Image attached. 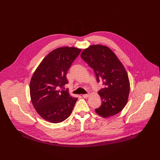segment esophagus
<instances>
[{"instance_id": "esophagus-1", "label": "esophagus", "mask_w": 160, "mask_h": 160, "mask_svg": "<svg viewBox=\"0 0 160 160\" xmlns=\"http://www.w3.org/2000/svg\"><path fill=\"white\" fill-rule=\"evenodd\" d=\"M82 96L84 98H87L89 96V94H83Z\"/></svg>"}]
</instances>
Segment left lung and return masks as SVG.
Here are the masks:
<instances>
[{"instance_id": "1", "label": "left lung", "mask_w": 160, "mask_h": 160, "mask_svg": "<svg viewBox=\"0 0 160 160\" xmlns=\"http://www.w3.org/2000/svg\"><path fill=\"white\" fill-rule=\"evenodd\" d=\"M81 58L94 70L97 82H102L103 88L98 92L102 103L95 109L96 113L104 118L117 115L125 106L130 92L124 66L115 53L101 45H90Z\"/></svg>"}]
</instances>
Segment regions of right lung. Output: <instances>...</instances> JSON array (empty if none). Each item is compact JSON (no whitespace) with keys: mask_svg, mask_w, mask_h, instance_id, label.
Segmentation results:
<instances>
[{"mask_svg":"<svg viewBox=\"0 0 160 160\" xmlns=\"http://www.w3.org/2000/svg\"><path fill=\"white\" fill-rule=\"evenodd\" d=\"M81 52L80 49L62 47L51 52L34 72L30 84V97L39 115L48 122L57 123L70 117L77 101L68 90L66 74Z\"/></svg>","mask_w":160,"mask_h":160,"instance_id":"right-lung-1","label":"right lung"}]
</instances>
